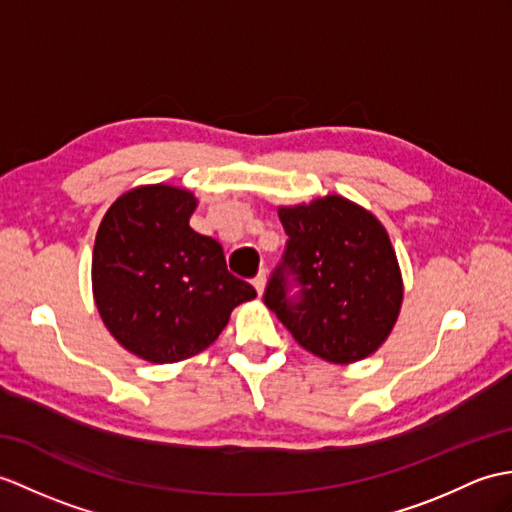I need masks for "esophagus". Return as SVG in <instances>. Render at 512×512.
Here are the masks:
<instances>
[{
  "instance_id": "1",
  "label": "esophagus",
  "mask_w": 512,
  "mask_h": 512,
  "mask_svg": "<svg viewBox=\"0 0 512 512\" xmlns=\"http://www.w3.org/2000/svg\"><path fill=\"white\" fill-rule=\"evenodd\" d=\"M253 285H255V290L261 294L264 292V288H266V270H259L257 272V277L253 279Z\"/></svg>"
}]
</instances>
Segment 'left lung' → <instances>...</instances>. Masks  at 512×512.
<instances>
[{
  "label": "left lung",
  "mask_w": 512,
  "mask_h": 512,
  "mask_svg": "<svg viewBox=\"0 0 512 512\" xmlns=\"http://www.w3.org/2000/svg\"><path fill=\"white\" fill-rule=\"evenodd\" d=\"M288 233L264 303L294 340L334 364L377 351L399 316L403 285L388 233L342 196L279 209Z\"/></svg>",
  "instance_id": "8db88e82"
}]
</instances>
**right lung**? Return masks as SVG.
<instances>
[{
	"label": "right lung",
	"instance_id": "obj_1",
	"mask_svg": "<svg viewBox=\"0 0 512 512\" xmlns=\"http://www.w3.org/2000/svg\"><path fill=\"white\" fill-rule=\"evenodd\" d=\"M196 198L170 185L113 202L93 246V296L115 340L154 364L196 355L233 307L257 296L227 270L222 246L189 227Z\"/></svg>",
	"mask_w": 512,
	"mask_h": 512
}]
</instances>
